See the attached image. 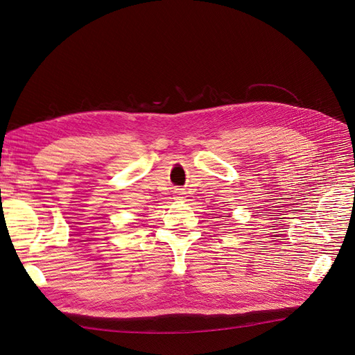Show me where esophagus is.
<instances>
[{"label": "esophagus", "instance_id": "esophagus-1", "mask_svg": "<svg viewBox=\"0 0 355 355\" xmlns=\"http://www.w3.org/2000/svg\"><path fill=\"white\" fill-rule=\"evenodd\" d=\"M178 195H179L178 198H183V196H180V195H183V192H178Z\"/></svg>", "mask_w": 355, "mask_h": 355}]
</instances>
